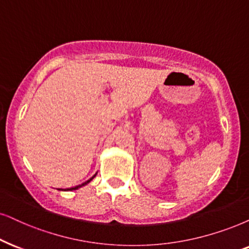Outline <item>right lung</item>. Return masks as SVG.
I'll list each match as a JSON object with an SVG mask.
<instances>
[{"label": "right lung", "mask_w": 249, "mask_h": 249, "mask_svg": "<svg viewBox=\"0 0 249 249\" xmlns=\"http://www.w3.org/2000/svg\"><path fill=\"white\" fill-rule=\"evenodd\" d=\"M95 177V176H93L92 178L89 179V180H87V181H85L84 184H81V185H79V186H75V187H71V188H68V191H73V190H77V188H79V187H81V186H84V185H86V184H88V182H89L90 180H92V179Z\"/></svg>", "instance_id": "right-lung-1"}]
</instances>
